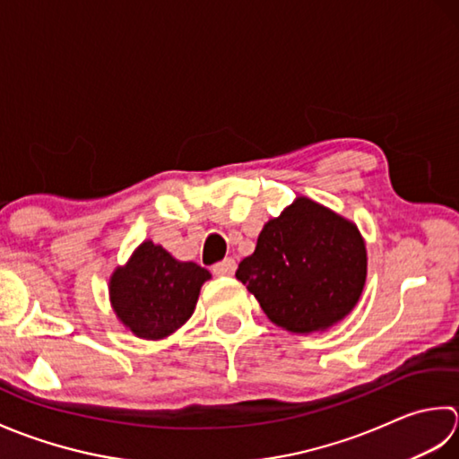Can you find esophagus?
<instances>
[{
  "label": "esophagus",
  "instance_id": "obj_1",
  "mask_svg": "<svg viewBox=\"0 0 459 459\" xmlns=\"http://www.w3.org/2000/svg\"><path fill=\"white\" fill-rule=\"evenodd\" d=\"M236 259H231V257H226L223 261H220V264H216L212 267V271H213V275H218V277H230V275H233L236 273Z\"/></svg>",
  "mask_w": 459,
  "mask_h": 459
}]
</instances>
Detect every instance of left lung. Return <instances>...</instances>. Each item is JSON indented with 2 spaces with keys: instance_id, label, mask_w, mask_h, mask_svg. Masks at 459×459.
<instances>
[{
  "instance_id": "8db88e82",
  "label": "left lung",
  "mask_w": 459,
  "mask_h": 459,
  "mask_svg": "<svg viewBox=\"0 0 459 459\" xmlns=\"http://www.w3.org/2000/svg\"><path fill=\"white\" fill-rule=\"evenodd\" d=\"M236 277L271 323L297 334L326 331L359 303L367 246L352 221L301 195L265 223Z\"/></svg>"
}]
</instances>
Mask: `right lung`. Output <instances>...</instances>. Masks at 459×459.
<instances>
[{
	"instance_id": "add662e5",
	"label": "right lung",
	"mask_w": 459,
	"mask_h": 459,
	"mask_svg": "<svg viewBox=\"0 0 459 459\" xmlns=\"http://www.w3.org/2000/svg\"><path fill=\"white\" fill-rule=\"evenodd\" d=\"M210 277L208 269L194 261H178L146 239L110 277L112 311L138 339H164L190 319Z\"/></svg>"
}]
</instances>
